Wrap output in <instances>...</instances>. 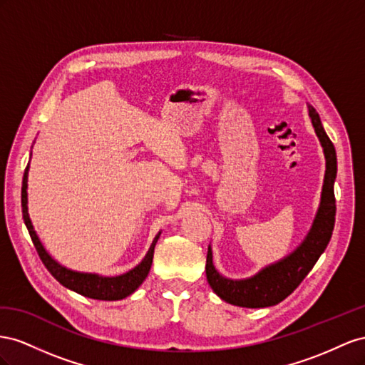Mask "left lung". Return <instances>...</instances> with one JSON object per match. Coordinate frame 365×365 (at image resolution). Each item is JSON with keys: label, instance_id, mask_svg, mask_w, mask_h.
<instances>
[{"label": "left lung", "instance_id": "obj_1", "mask_svg": "<svg viewBox=\"0 0 365 365\" xmlns=\"http://www.w3.org/2000/svg\"><path fill=\"white\" fill-rule=\"evenodd\" d=\"M309 116L312 119L317 136L324 150L326 174L322 183L321 202L315 220L306 238L292 254L279 262L269 264L251 278L231 279L218 274L212 263V249L207 247L206 255V278L214 292L229 304L240 307H269L281 303L299 286L312 267L315 266L321 254L327 247L335 226V192L333 183L336 179V151L326 134L319 114L309 106Z\"/></svg>", "mask_w": 365, "mask_h": 365}]
</instances>
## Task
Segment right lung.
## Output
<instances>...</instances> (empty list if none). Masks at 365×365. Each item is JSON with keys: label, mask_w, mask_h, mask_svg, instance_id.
Listing matches in <instances>:
<instances>
[{"label": "right lung", "mask_w": 365, "mask_h": 365, "mask_svg": "<svg viewBox=\"0 0 365 365\" xmlns=\"http://www.w3.org/2000/svg\"><path fill=\"white\" fill-rule=\"evenodd\" d=\"M27 177H29V165L24 171L23 188H21V206H23V218H24V223L27 226V231L30 234V238H32V242L36 247V252L41 258V262L44 263L48 272L53 275L62 286L73 290V292H76L79 295H84L87 298L102 299V301H116V299H122L125 297L131 295L134 290H136L143 283V279L148 277L151 263H153L154 246L159 240L160 232L154 237L148 252H147V255H145L142 262L134 269L128 270L127 274H122L118 277H102L98 274L75 272V270H70L64 266H61L56 259L51 258L44 249L43 243L39 242V238L34 229V225H32V222H30V217H29Z\"/></svg>", "instance_id": "1"}]
</instances>
